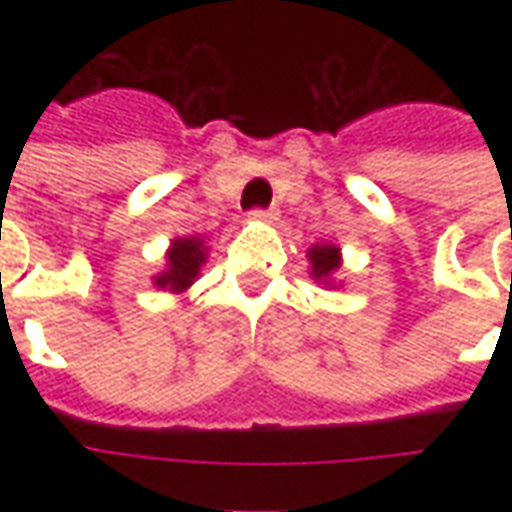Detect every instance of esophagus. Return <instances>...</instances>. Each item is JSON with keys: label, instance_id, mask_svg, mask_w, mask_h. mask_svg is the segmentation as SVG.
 I'll list each match as a JSON object with an SVG mask.
<instances>
[{"label": "esophagus", "instance_id": "esophagus-1", "mask_svg": "<svg viewBox=\"0 0 512 512\" xmlns=\"http://www.w3.org/2000/svg\"><path fill=\"white\" fill-rule=\"evenodd\" d=\"M249 219H252V222H274V219H277V211H274V208H268V211L257 208V211L249 213Z\"/></svg>", "mask_w": 512, "mask_h": 512}]
</instances>
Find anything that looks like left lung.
<instances>
[{"mask_svg": "<svg viewBox=\"0 0 512 512\" xmlns=\"http://www.w3.org/2000/svg\"><path fill=\"white\" fill-rule=\"evenodd\" d=\"M307 260H310V277L323 285V288H337L340 282L334 279V274L343 266V252L340 246L332 241H321V244H312L307 249Z\"/></svg>", "mask_w": 512, "mask_h": 512, "instance_id": "8db88e82", "label": "left lung"}]
</instances>
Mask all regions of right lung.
Here are the masks:
<instances>
[{
  "label": "right lung",
  "mask_w": 512,
  "mask_h": 512,
  "mask_svg": "<svg viewBox=\"0 0 512 512\" xmlns=\"http://www.w3.org/2000/svg\"><path fill=\"white\" fill-rule=\"evenodd\" d=\"M208 260V246L200 235H183L169 241L167 255H164V268L153 277V285L158 290L169 293H186V290L200 279V268Z\"/></svg>",
  "instance_id": "add662e5"
}]
</instances>
